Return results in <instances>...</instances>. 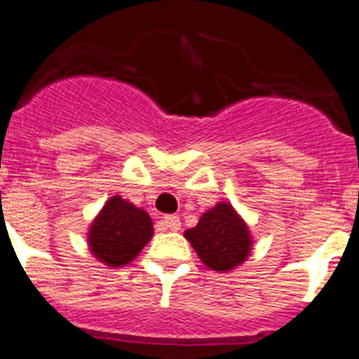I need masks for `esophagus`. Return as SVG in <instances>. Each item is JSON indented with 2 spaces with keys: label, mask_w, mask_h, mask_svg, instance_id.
<instances>
[{
  "label": "esophagus",
  "mask_w": 359,
  "mask_h": 359,
  "mask_svg": "<svg viewBox=\"0 0 359 359\" xmlns=\"http://www.w3.org/2000/svg\"><path fill=\"white\" fill-rule=\"evenodd\" d=\"M161 227L170 229V231H179L180 229V218L177 215H166L161 219Z\"/></svg>",
  "instance_id": "34e87169"
}]
</instances>
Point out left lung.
<instances>
[{"label":"left lung","instance_id":"left-lung-1","mask_svg":"<svg viewBox=\"0 0 359 359\" xmlns=\"http://www.w3.org/2000/svg\"><path fill=\"white\" fill-rule=\"evenodd\" d=\"M184 236L200 259L218 272L240 266L250 252L248 227L227 202L203 212L196 227L186 231Z\"/></svg>","mask_w":359,"mask_h":359}]
</instances>
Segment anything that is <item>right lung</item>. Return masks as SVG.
Here are the masks:
<instances>
[{"instance_id":"right-lung-1","label":"right lung","mask_w":359,"mask_h":359,"mask_svg":"<svg viewBox=\"0 0 359 359\" xmlns=\"http://www.w3.org/2000/svg\"><path fill=\"white\" fill-rule=\"evenodd\" d=\"M154 225L147 211L112 196L89 231V247L102 263L121 266L134 259L150 241Z\"/></svg>"}]
</instances>
